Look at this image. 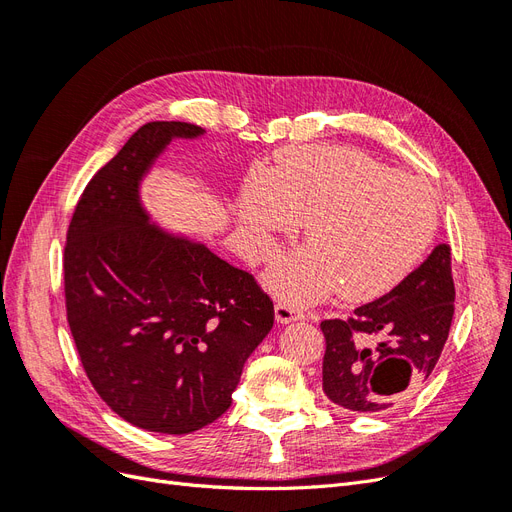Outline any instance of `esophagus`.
<instances>
[{
  "instance_id": "esophagus-1",
  "label": "esophagus",
  "mask_w": 512,
  "mask_h": 512,
  "mask_svg": "<svg viewBox=\"0 0 512 512\" xmlns=\"http://www.w3.org/2000/svg\"><path fill=\"white\" fill-rule=\"evenodd\" d=\"M303 318H305V314L301 312V309L294 307V305H288V303H277L275 305V322L288 324V322L303 320Z\"/></svg>"
}]
</instances>
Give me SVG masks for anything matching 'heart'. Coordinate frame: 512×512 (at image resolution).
<instances>
[{"label":"heart","instance_id":"obj_1","mask_svg":"<svg viewBox=\"0 0 512 512\" xmlns=\"http://www.w3.org/2000/svg\"><path fill=\"white\" fill-rule=\"evenodd\" d=\"M237 213L256 260L307 222L312 245L267 273V286L294 305L335 290L350 303L384 297L416 269L438 230L436 198L423 181L361 149L331 145L284 149L271 173L256 170L243 183Z\"/></svg>","mask_w":512,"mask_h":512}]
</instances>
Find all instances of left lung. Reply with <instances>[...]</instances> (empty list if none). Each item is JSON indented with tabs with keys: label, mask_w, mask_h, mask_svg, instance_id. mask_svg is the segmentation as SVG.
I'll return each instance as SVG.
<instances>
[{
	"label": "left lung",
	"mask_w": 512,
	"mask_h": 512,
	"mask_svg": "<svg viewBox=\"0 0 512 512\" xmlns=\"http://www.w3.org/2000/svg\"><path fill=\"white\" fill-rule=\"evenodd\" d=\"M455 314L451 247L436 245L421 267L348 320H324L322 391L350 412H382L423 389Z\"/></svg>",
	"instance_id": "obj_1"
}]
</instances>
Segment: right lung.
Returning a JSON list of instances; mask_svg holds the SVG:
<instances>
[{
	"label": "right lung",
	"mask_w": 512,
	"mask_h": 512,
	"mask_svg": "<svg viewBox=\"0 0 512 512\" xmlns=\"http://www.w3.org/2000/svg\"><path fill=\"white\" fill-rule=\"evenodd\" d=\"M203 134L185 121L138 128L87 183L64 254L87 378L123 421L173 436L230 408L245 361L273 329V303L250 273L168 232L143 205V181L168 145Z\"/></svg>",
	"instance_id": "1"
}]
</instances>
